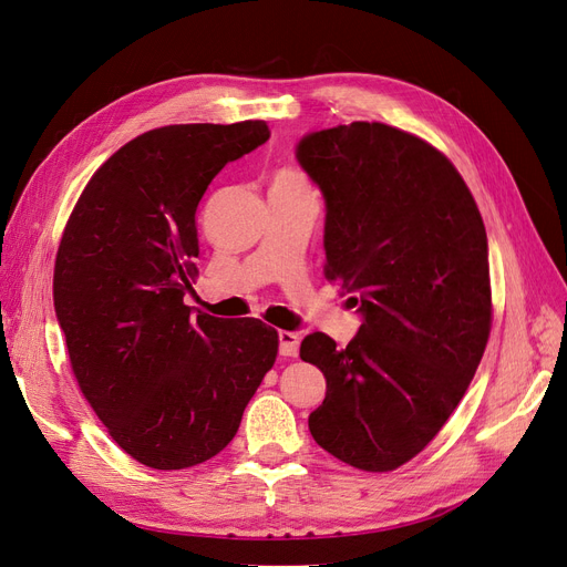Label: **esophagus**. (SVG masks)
I'll list each match as a JSON object with an SVG mask.
<instances>
[{"label":"esophagus","mask_w":567,"mask_h":567,"mask_svg":"<svg viewBox=\"0 0 567 567\" xmlns=\"http://www.w3.org/2000/svg\"><path fill=\"white\" fill-rule=\"evenodd\" d=\"M300 351V334L298 332H279V353L286 358H296Z\"/></svg>","instance_id":"1"}]
</instances>
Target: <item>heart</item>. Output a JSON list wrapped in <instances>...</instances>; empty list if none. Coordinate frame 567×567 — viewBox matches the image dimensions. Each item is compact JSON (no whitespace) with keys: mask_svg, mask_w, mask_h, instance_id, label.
I'll use <instances>...</instances> for the list:
<instances>
[{"mask_svg":"<svg viewBox=\"0 0 567 567\" xmlns=\"http://www.w3.org/2000/svg\"><path fill=\"white\" fill-rule=\"evenodd\" d=\"M271 186H284V188H309L307 176L296 167H284L271 178Z\"/></svg>","mask_w":567,"mask_h":567,"instance_id":"1","label":"heart"}]
</instances>
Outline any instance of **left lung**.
<instances>
[{
    "label": "left lung",
    "mask_w": 567,
    "mask_h": 567,
    "mask_svg": "<svg viewBox=\"0 0 567 567\" xmlns=\"http://www.w3.org/2000/svg\"><path fill=\"white\" fill-rule=\"evenodd\" d=\"M298 163L326 199V279L358 313L339 349L323 332L300 358L326 377L309 414L316 444L365 472H389L454 414L491 332L482 214L449 157L383 123L309 132Z\"/></svg>",
    "instance_id": "left-lung-1"
}]
</instances>
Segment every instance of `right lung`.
<instances>
[{
  "instance_id": "right-lung-1",
  "label": "right lung",
  "mask_w": 567,
  "mask_h": 567,
  "mask_svg": "<svg viewBox=\"0 0 567 567\" xmlns=\"http://www.w3.org/2000/svg\"><path fill=\"white\" fill-rule=\"evenodd\" d=\"M267 140L265 121L144 132L93 174L66 220L53 302L72 372L142 465L184 470L220 454L277 360L275 328L184 305L202 195Z\"/></svg>"
}]
</instances>
